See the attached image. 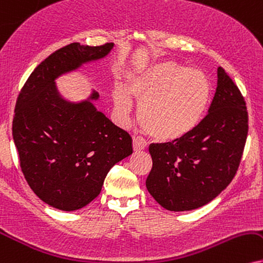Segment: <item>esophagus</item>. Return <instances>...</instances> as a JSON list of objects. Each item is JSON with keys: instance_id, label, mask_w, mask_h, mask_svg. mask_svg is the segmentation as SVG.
<instances>
[{"instance_id": "obj_1", "label": "esophagus", "mask_w": 263, "mask_h": 263, "mask_svg": "<svg viewBox=\"0 0 263 263\" xmlns=\"http://www.w3.org/2000/svg\"><path fill=\"white\" fill-rule=\"evenodd\" d=\"M146 146H147L146 141H145L142 138H133V150L135 152L144 151L145 148H146Z\"/></svg>"}]
</instances>
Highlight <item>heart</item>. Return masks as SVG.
Listing matches in <instances>:
<instances>
[{
    "label": "heart",
    "mask_w": 263,
    "mask_h": 263,
    "mask_svg": "<svg viewBox=\"0 0 263 263\" xmlns=\"http://www.w3.org/2000/svg\"><path fill=\"white\" fill-rule=\"evenodd\" d=\"M206 74L173 62L155 63L132 73L126 84L116 87L113 102L119 118L132 109V97L140 101L138 118L155 139L176 141L185 138L202 121L210 101Z\"/></svg>",
    "instance_id": "b5f03b06"
}]
</instances>
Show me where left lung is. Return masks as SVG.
<instances>
[{
    "mask_svg": "<svg viewBox=\"0 0 263 263\" xmlns=\"http://www.w3.org/2000/svg\"><path fill=\"white\" fill-rule=\"evenodd\" d=\"M209 113L185 138L148 147L151 196L168 211L206 205L231 184L248 137V111L241 92L222 67Z\"/></svg>",
    "mask_w": 263,
    "mask_h": 263,
    "instance_id": "left-lung-1",
    "label": "left lung"
}]
</instances>
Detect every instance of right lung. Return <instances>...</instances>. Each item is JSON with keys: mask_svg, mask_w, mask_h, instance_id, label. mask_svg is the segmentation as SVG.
Masks as SVG:
<instances>
[{"mask_svg": "<svg viewBox=\"0 0 263 263\" xmlns=\"http://www.w3.org/2000/svg\"><path fill=\"white\" fill-rule=\"evenodd\" d=\"M115 44L67 45L35 68L15 103L13 140L22 172L45 203L62 211L89 205L101 193L108 171L133 154L132 138L113 124L93 102L61 95L56 79L102 60Z\"/></svg>", "mask_w": 263, "mask_h": 263, "instance_id": "add662e5", "label": "right lung"}]
</instances>
